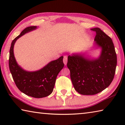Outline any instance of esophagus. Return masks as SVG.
<instances>
[{
    "label": "esophagus",
    "mask_w": 125,
    "mask_h": 125,
    "mask_svg": "<svg viewBox=\"0 0 125 125\" xmlns=\"http://www.w3.org/2000/svg\"><path fill=\"white\" fill-rule=\"evenodd\" d=\"M67 60H68V58L67 56H64V58H63V63H64V65H66L67 63Z\"/></svg>",
    "instance_id": "obj_1"
}]
</instances>
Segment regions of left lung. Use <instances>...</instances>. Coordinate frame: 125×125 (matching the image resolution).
I'll list each match as a JSON object with an SVG mask.
<instances>
[{"label":"left lung","mask_w":125,"mask_h":125,"mask_svg":"<svg viewBox=\"0 0 125 125\" xmlns=\"http://www.w3.org/2000/svg\"><path fill=\"white\" fill-rule=\"evenodd\" d=\"M91 30L96 32L94 41L101 48L100 56L89 59L81 54L68 57L67 67L75 90L82 95H95L110 85L115 75L117 56L113 42L98 27Z\"/></svg>","instance_id":"obj_1"}]
</instances>
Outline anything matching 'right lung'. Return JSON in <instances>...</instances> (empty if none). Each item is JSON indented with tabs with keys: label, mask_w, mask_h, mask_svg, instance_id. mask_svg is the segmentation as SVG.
<instances>
[{
	"label": "right lung",
	"mask_w": 125,
	"mask_h": 125,
	"mask_svg": "<svg viewBox=\"0 0 125 125\" xmlns=\"http://www.w3.org/2000/svg\"><path fill=\"white\" fill-rule=\"evenodd\" d=\"M36 28L35 26L27 27L13 40L10 48L9 66L15 83L21 92L33 98H41L52 93L57 76L64 64L63 56L51 61L42 69L35 72L25 71L18 64L14 54L15 43L25 33Z\"/></svg>",
	"instance_id": "right-lung-1"
}]
</instances>
